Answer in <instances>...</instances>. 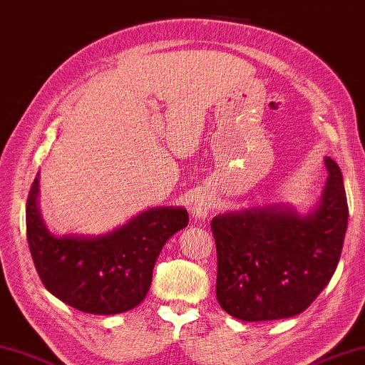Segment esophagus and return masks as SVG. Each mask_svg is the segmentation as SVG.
I'll return each mask as SVG.
<instances>
[{
  "mask_svg": "<svg viewBox=\"0 0 365 365\" xmlns=\"http://www.w3.org/2000/svg\"><path fill=\"white\" fill-rule=\"evenodd\" d=\"M189 207H190V212H192L193 217L203 219V217H206L207 212H210L211 205L205 197H197V198L192 200Z\"/></svg>",
  "mask_w": 365,
  "mask_h": 365,
  "instance_id": "obj_1",
  "label": "esophagus"
}]
</instances>
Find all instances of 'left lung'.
Segmentation results:
<instances>
[{"label": "left lung", "instance_id": "left-lung-1", "mask_svg": "<svg viewBox=\"0 0 365 365\" xmlns=\"http://www.w3.org/2000/svg\"><path fill=\"white\" fill-rule=\"evenodd\" d=\"M329 176L314 211L287 205L257 206L215 215V296L242 322H272L306 310L329 284L348 224L344 178L324 159Z\"/></svg>", "mask_w": 365, "mask_h": 365}]
</instances>
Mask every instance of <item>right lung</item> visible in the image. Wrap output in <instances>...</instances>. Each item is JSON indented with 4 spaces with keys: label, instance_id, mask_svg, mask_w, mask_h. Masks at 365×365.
<instances>
[{
    "label": "right lung",
    "instance_id": "add662e5",
    "mask_svg": "<svg viewBox=\"0 0 365 365\" xmlns=\"http://www.w3.org/2000/svg\"><path fill=\"white\" fill-rule=\"evenodd\" d=\"M39 175L26 200V237L43 287L85 314H123L145 299L153 269L170 237L189 224L180 206H158L99 236H55L37 205Z\"/></svg>",
    "mask_w": 365,
    "mask_h": 365
}]
</instances>
